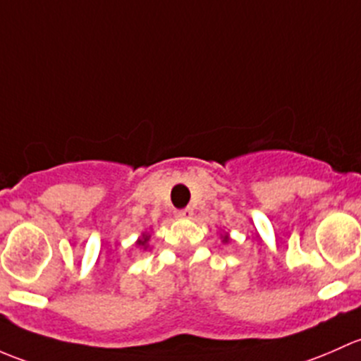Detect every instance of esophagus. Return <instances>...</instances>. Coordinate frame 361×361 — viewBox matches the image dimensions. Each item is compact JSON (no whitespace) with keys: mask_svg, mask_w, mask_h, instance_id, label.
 <instances>
[{"mask_svg":"<svg viewBox=\"0 0 361 361\" xmlns=\"http://www.w3.org/2000/svg\"><path fill=\"white\" fill-rule=\"evenodd\" d=\"M177 217H180V219H191V217H192V208H191V207L182 208V210L177 212Z\"/></svg>","mask_w":361,"mask_h":361,"instance_id":"34e87169","label":"esophagus"}]
</instances>
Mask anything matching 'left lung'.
I'll use <instances>...</instances> for the list:
<instances>
[{
  "label": "left lung",
  "mask_w": 361,
  "mask_h": 361,
  "mask_svg": "<svg viewBox=\"0 0 361 361\" xmlns=\"http://www.w3.org/2000/svg\"><path fill=\"white\" fill-rule=\"evenodd\" d=\"M224 241H228V236H224Z\"/></svg>",
  "instance_id": "obj_1"
}]
</instances>
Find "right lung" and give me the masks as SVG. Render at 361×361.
I'll use <instances>...</instances> for the list:
<instances>
[{"mask_svg": "<svg viewBox=\"0 0 361 361\" xmlns=\"http://www.w3.org/2000/svg\"><path fill=\"white\" fill-rule=\"evenodd\" d=\"M147 240H149V236H144L142 240H139V245H142V247H144V245L147 243Z\"/></svg>", "mask_w": 361, "mask_h": 361, "instance_id": "1", "label": "right lung"}]
</instances>
